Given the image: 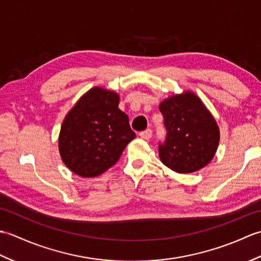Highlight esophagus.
Wrapping results in <instances>:
<instances>
[{"instance_id": "34e87169", "label": "esophagus", "mask_w": 261, "mask_h": 261, "mask_svg": "<svg viewBox=\"0 0 261 261\" xmlns=\"http://www.w3.org/2000/svg\"><path fill=\"white\" fill-rule=\"evenodd\" d=\"M152 136V130L151 129H147L145 131H141L140 132V137L142 138V139H146V140H149Z\"/></svg>"}]
</instances>
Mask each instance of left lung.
<instances>
[{"label":"left lung","mask_w":261,"mask_h":261,"mask_svg":"<svg viewBox=\"0 0 261 261\" xmlns=\"http://www.w3.org/2000/svg\"><path fill=\"white\" fill-rule=\"evenodd\" d=\"M164 115L165 141L159 142L163 164L176 173H193L214 157L220 131L214 118L195 94L184 92L159 105Z\"/></svg>","instance_id":"obj_1"}]
</instances>
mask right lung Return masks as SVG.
<instances>
[{
  "label": "right lung",
  "mask_w": 261,
  "mask_h": 261,
  "mask_svg": "<svg viewBox=\"0 0 261 261\" xmlns=\"http://www.w3.org/2000/svg\"><path fill=\"white\" fill-rule=\"evenodd\" d=\"M119 101L116 93L94 87L66 115L58 145L64 164L73 173L82 177L101 175L136 138Z\"/></svg>",
  "instance_id": "obj_1"
}]
</instances>
